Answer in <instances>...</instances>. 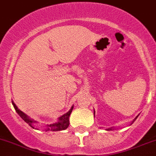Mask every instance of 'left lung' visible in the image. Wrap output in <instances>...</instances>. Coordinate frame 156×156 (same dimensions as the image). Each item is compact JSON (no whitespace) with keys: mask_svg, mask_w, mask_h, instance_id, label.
<instances>
[{"mask_svg":"<svg viewBox=\"0 0 156 156\" xmlns=\"http://www.w3.org/2000/svg\"><path fill=\"white\" fill-rule=\"evenodd\" d=\"M94 116H95V111H94ZM137 117H138V115H137V116H136V118H135V119H137ZM135 119H134L133 121H132V123H133V122L135 121ZM112 127H111V128H107L106 130H107V131H111V130H112Z\"/></svg>","mask_w":156,"mask_h":156,"instance_id":"left-lung-1","label":"left lung"}]
</instances>
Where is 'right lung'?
<instances>
[{"label": "right lung", "mask_w": 156, "mask_h": 156, "mask_svg": "<svg viewBox=\"0 0 156 156\" xmlns=\"http://www.w3.org/2000/svg\"><path fill=\"white\" fill-rule=\"evenodd\" d=\"M12 104L13 105L14 108L16 110V112H17V114L20 115L24 121L26 122L27 123H29V125L30 127H32L33 128H35L34 127V123H37V121L34 120V119H31L30 117L28 116V115L24 113L22 111H20V109L18 108L16 104H14L13 101H12ZM73 109V106L70 108V110L67 113H65L64 115H61L60 117L58 118V121L56 123H51V124H46L45 125V131L46 132H57V131H63V130H65L68 128V127L69 126V116H70V114L72 112V111ZM37 129V128H36Z\"/></svg>", "instance_id": "1"}]
</instances>
